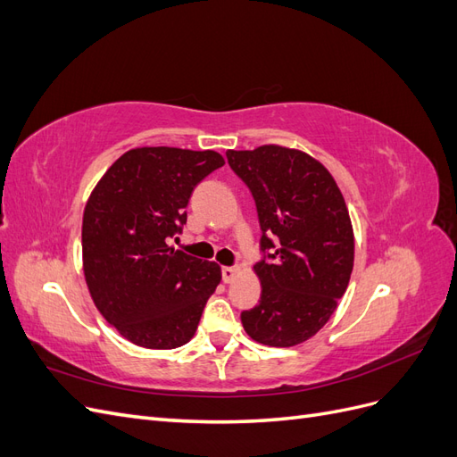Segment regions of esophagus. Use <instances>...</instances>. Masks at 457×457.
Masks as SVG:
<instances>
[{
	"instance_id": "esophagus-1",
	"label": "esophagus",
	"mask_w": 457,
	"mask_h": 457,
	"mask_svg": "<svg viewBox=\"0 0 457 457\" xmlns=\"http://www.w3.org/2000/svg\"><path fill=\"white\" fill-rule=\"evenodd\" d=\"M238 276V269L237 267H223V282L230 284L234 278Z\"/></svg>"
}]
</instances>
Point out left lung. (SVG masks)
Returning a JSON list of instances; mask_svg holds the SVG:
<instances>
[{
    "mask_svg": "<svg viewBox=\"0 0 457 457\" xmlns=\"http://www.w3.org/2000/svg\"><path fill=\"white\" fill-rule=\"evenodd\" d=\"M232 171L250 187L270 261L253 267L261 301L242 312L253 341L294 347L336 312L354 265V234L336 179L311 154L280 145L228 150Z\"/></svg>",
    "mask_w": 457,
    "mask_h": 457,
    "instance_id": "1",
    "label": "left lung"
}]
</instances>
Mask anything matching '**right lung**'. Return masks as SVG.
Segmentation results:
<instances>
[{
    "instance_id": "1",
    "label": "right lung",
    "mask_w": 457,
    "mask_h": 457,
    "mask_svg": "<svg viewBox=\"0 0 457 457\" xmlns=\"http://www.w3.org/2000/svg\"><path fill=\"white\" fill-rule=\"evenodd\" d=\"M220 165L225 158L215 150L131 148L110 165L86 204L81 255L91 299L137 347L188 343L220 282L215 261L168 244L187 223L192 190Z\"/></svg>"
}]
</instances>
